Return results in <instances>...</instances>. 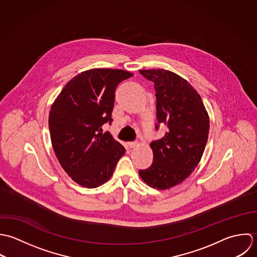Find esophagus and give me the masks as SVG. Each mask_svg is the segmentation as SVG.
<instances>
[{
  "instance_id": "34e87169",
  "label": "esophagus",
  "mask_w": 257,
  "mask_h": 257,
  "mask_svg": "<svg viewBox=\"0 0 257 257\" xmlns=\"http://www.w3.org/2000/svg\"><path fill=\"white\" fill-rule=\"evenodd\" d=\"M137 144H138V143H137L136 141L128 142V143H127V145H128V147H129V148H134V147H136V146H137Z\"/></svg>"
}]
</instances>
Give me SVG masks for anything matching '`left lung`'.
Here are the masks:
<instances>
[{"label":"left lung","instance_id":"left-lung-1","mask_svg":"<svg viewBox=\"0 0 257 257\" xmlns=\"http://www.w3.org/2000/svg\"><path fill=\"white\" fill-rule=\"evenodd\" d=\"M154 83L159 130L164 126L162 139L150 144L152 165L139 170L143 181L155 189H170L186 180L205 151L209 118L196 89L178 74L165 69L140 70Z\"/></svg>","mask_w":257,"mask_h":257}]
</instances>
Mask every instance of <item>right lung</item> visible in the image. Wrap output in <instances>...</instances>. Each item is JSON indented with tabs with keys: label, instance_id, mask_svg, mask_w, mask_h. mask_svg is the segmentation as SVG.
Returning <instances> with one entry per match:
<instances>
[{
	"label": "right lung",
	"instance_id": "obj_1",
	"mask_svg": "<svg viewBox=\"0 0 257 257\" xmlns=\"http://www.w3.org/2000/svg\"><path fill=\"white\" fill-rule=\"evenodd\" d=\"M133 73L93 68L63 87L49 117L52 148L61 167L78 185L96 188L113 174L125 148L102 125L112 123L115 90Z\"/></svg>",
	"mask_w": 257,
	"mask_h": 257
}]
</instances>
